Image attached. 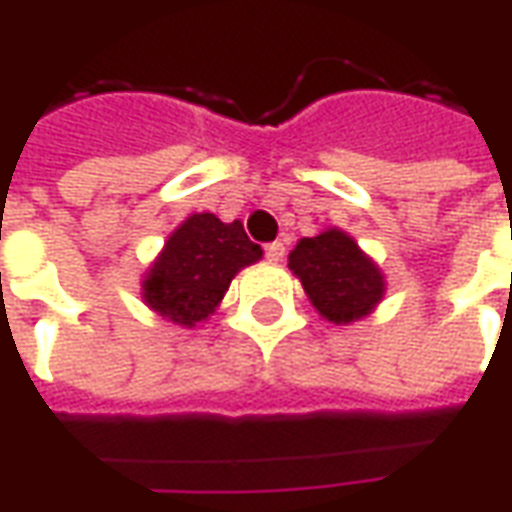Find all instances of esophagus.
Here are the masks:
<instances>
[{
  "label": "esophagus",
  "instance_id": "obj_1",
  "mask_svg": "<svg viewBox=\"0 0 512 512\" xmlns=\"http://www.w3.org/2000/svg\"><path fill=\"white\" fill-rule=\"evenodd\" d=\"M266 257L271 263H279L285 257V244L282 241H274V244H266Z\"/></svg>",
  "mask_w": 512,
  "mask_h": 512
}]
</instances>
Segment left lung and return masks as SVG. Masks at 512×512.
Masks as SVG:
<instances>
[{"instance_id":"8db88e82","label":"left lung","mask_w":512,"mask_h":512,"mask_svg":"<svg viewBox=\"0 0 512 512\" xmlns=\"http://www.w3.org/2000/svg\"><path fill=\"white\" fill-rule=\"evenodd\" d=\"M290 268L301 279L315 310L334 323L362 318L384 296L381 271L359 252L354 238L340 230L301 238L290 252Z\"/></svg>"}]
</instances>
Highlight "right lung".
Segmentation results:
<instances>
[{
	"mask_svg": "<svg viewBox=\"0 0 512 512\" xmlns=\"http://www.w3.org/2000/svg\"><path fill=\"white\" fill-rule=\"evenodd\" d=\"M263 249L249 241L244 224L194 213L169 235L164 252L145 279V299L164 318L183 326L205 321L222 301L233 277L255 263Z\"/></svg>",
	"mask_w": 512,
	"mask_h": 512,
	"instance_id": "1",
	"label": "right lung"
}]
</instances>
